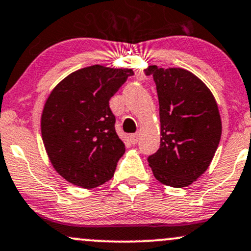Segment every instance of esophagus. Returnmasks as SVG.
I'll use <instances>...</instances> for the list:
<instances>
[{"label": "esophagus", "mask_w": 251, "mask_h": 251, "mask_svg": "<svg viewBox=\"0 0 251 251\" xmlns=\"http://www.w3.org/2000/svg\"><path fill=\"white\" fill-rule=\"evenodd\" d=\"M138 139H139L138 133H133L130 136V142L132 143V144H137V143H138Z\"/></svg>", "instance_id": "34e87169"}]
</instances>
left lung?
<instances>
[{"mask_svg":"<svg viewBox=\"0 0 251 251\" xmlns=\"http://www.w3.org/2000/svg\"><path fill=\"white\" fill-rule=\"evenodd\" d=\"M145 74L156 83L162 136L149 166L161 183L187 187L207 170L218 148V104L207 85L186 69L150 65Z\"/></svg>","mask_w":251,"mask_h":251,"instance_id":"left-lung-1","label":"left lung"}]
</instances>
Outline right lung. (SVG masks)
I'll use <instances>...</instances> for the list:
<instances>
[{"instance_id": "obj_1", "label": "right lung", "mask_w": 251, "mask_h": 251, "mask_svg": "<svg viewBox=\"0 0 251 251\" xmlns=\"http://www.w3.org/2000/svg\"><path fill=\"white\" fill-rule=\"evenodd\" d=\"M132 69H79L50 93L41 114L44 147L56 172L70 183L95 188L111 180L125 144L115 132L109 100Z\"/></svg>"}]
</instances>
